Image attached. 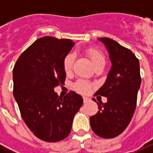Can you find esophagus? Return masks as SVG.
Instances as JSON below:
<instances>
[{
  "mask_svg": "<svg viewBox=\"0 0 153 153\" xmlns=\"http://www.w3.org/2000/svg\"><path fill=\"white\" fill-rule=\"evenodd\" d=\"M88 100H89L88 98L83 97V102H84V103H87V102H88Z\"/></svg>",
  "mask_w": 153,
  "mask_h": 153,
  "instance_id": "1",
  "label": "esophagus"
}]
</instances>
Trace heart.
Here are the masks:
<instances>
[{"mask_svg": "<svg viewBox=\"0 0 153 153\" xmlns=\"http://www.w3.org/2000/svg\"><path fill=\"white\" fill-rule=\"evenodd\" d=\"M86 53L89 57L94 67H96L98 65H105V59L104 54L100 50L91 48L87 49ZM74 59H75V55L73 53H69L65 57L64 62H63V66H64V70L66 73H70L71 71L72 67H73ZM74 88L80 93L87 94L89 92L90 88H91V84L87 81L79 80L74 84Z\"/></svg>", "mask_w": 153, "mask_h": 153, "instance_id": "heart-1", "label": "heart"}]
</instances>
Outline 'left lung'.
I'll use <instances>...</instances> for the list:
<instances>
[{"label":"left lung","instance_id":"1","mask_svg":"<svg viewBox=\"0 0 153 153\" xmlns=\"http://www.w3.org/2000/svg\"><path fill=\"white\" fill-rule=\"evenodd\" d=\"M98 40L108 51L111 67L105 83L94 94L107 97V102L97 103L99 111L90 117V125L98 136L114 138L124 131L135 111L141 82L140 63L131 51L114 40Z\"/></svg>","mask_w":153,"mask_h":153}]
</instances>
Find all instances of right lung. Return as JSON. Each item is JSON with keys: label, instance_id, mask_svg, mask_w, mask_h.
Segmentation results:
<instances>
[{"label": "right lung", "instance_id": "obj_1", "mask_svg": "<svg viewBox=\"0 0 153 153\" xmlns=\"http://www.w3.org/2000/svg\"><path fill=\"white\" fill-rule=\"evenodd\" d=\"M74 45L70 39H37L19 56L13 71V96L22 118L37 138L47 142L67 137L83 103L76 92L62 98L53 90L65 80L63 62Z\"/></svg>", "mask_w": 153, "mask_h": 153}]
</instances>
